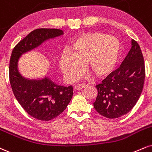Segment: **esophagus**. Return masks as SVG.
Instances as JSON below:
<instances>
[{"instance_id":"1","label":"esophagus","mask_w":152,"mask_h":152,"mask_svg":"<svg viewBox=\"0 0 152 152\" xmlns=\"http://www.w3.org/2000/svg\"><path fill=\"white\" fill-rule=\"evenodd\" d=\"M86 86V84H77V85H76L74 86V88L76 89V90L77 91H79V90H81V89H83Z\"/></svg>"}]
</instances>
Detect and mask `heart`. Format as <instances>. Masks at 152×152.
Here are the masks:
<instances>
[{"instance_id": "b5f03b06", "label": "heart", "mask_w": 152, "mask_h": 152, "mask_svg": "<svg viewBox=\"0 0 152 152\" xmlns=\"http://www.w3.org/2000/svg\"><path fill=\"white\" fill-rule=\"evenodd\" d=\"M120 54L121 45L117 38L92 32L75 40L70 52L62 53L59 66L69 81L77 78L86 64L97 76L103 77L115 70Z\"/></svg>"}]
</instances>
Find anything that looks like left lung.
<instances>
[{
	"label": "left lung",
	"instance_id": "obj_1",
	"mask_svg": "<svg viewBox=\"0 0 152 152\" xmlns=\"http://www.w3.org/2000/svg\"><path fill=\"white\" fill-rule=\"evenodd\" d=\"M131 49L120 66L96 86L94 108L107 118H117L129 113L142 94L145 67L138 43L132 39Z\"/></svg>",
	"mask_w": 152,
	"mask_h": 152
}]
</instances>
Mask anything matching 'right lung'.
Masks as SVG:
<instances>
[{"mask_svg":"<svg viewBox=\"0 0 152 152\" xmlns=\"http://www.w3.org/2000/svg\"><path fill=\"white\" fill-rule=\"evenodd\" d=\"M63 34L58 29L34 30L14 47L10 56L9 77L12 92L23 108L37 120L49 121L59 115L71 101L73 87L56 84L47 76L32 79L25 77L20 72L18 62L23 54Z\"/></svg>","mask_w":152,"mask_h":152,"instance_id":"obj_1","label":"right lung"}]
</instances>
